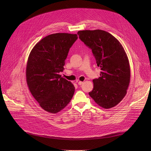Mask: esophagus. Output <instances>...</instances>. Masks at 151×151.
Returning <instances> with one entry per match:
<instances>
[{"label":"esophagus","mask_w":151,"mask_h":151,"mask_svg":"<svg viewBox=\"0 0 151 151\" xmlns=\"http://www.w3.org/2000/svg\"><path fill=\"white\" fill-rule=\"evenodd\" d=\"M83 83H83V81H79V82H78V84H79V85H81V84H83Z\"/></svg>","instance_id":"esophagus-1"}]
</instances>
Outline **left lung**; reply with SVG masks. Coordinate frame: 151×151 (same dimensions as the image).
<instances>
[{"label": "left lung", "mask_w": 151, "mask_h": 151, "mask_svg": "<svg viewBox=\"0 0 151 151\" xmlns=\"http://www.w3.org/2000/svg\"><path fill=\"white\" fill-rule=\"evenodd\" d=\"M81 40L92 50L100 76L93 80L89 96L100 106L109 109L119 104L127 93L130 81L127 55L121 43L102 30L78 32Z\"/></svg>", "instance_id": "8db88e82"}]
</instances>
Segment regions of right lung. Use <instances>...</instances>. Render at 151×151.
<instances>
[{
  "label": "right lung",
  "instance_id": "1",
  "mask_svg": "<svg viewBox=\"0 0 151 151\" xmlns=\"http://www.w3.org/2000/svg\"><path fill=\"white\" fill-rule=\"evenodd\" d=\"M78 39L76 34L56 33L47 35L31 50L26 66L29 89L46 111L55 114L72 99L75 86L61 77L69 50Z\"/></svg>",
  "mask_w": 151,
  "mask_h": 151
}]
</instances>
